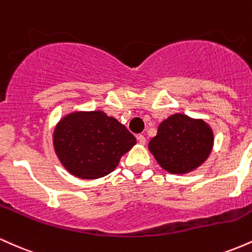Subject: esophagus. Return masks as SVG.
<instances>
[{
    "instance_id": "1",
    "label": "esophagus",
    "mask_w": 252,
    "mask_h": 252,
    "mask_svg": "<svg viewBox=\"0 0 252 252\" xmlns=\"http://www.w3.org/2000/svg\"><path fill=\"white\" fill-rule=\"evenodd\" d=\"M137 140H138V142H140L141 144H144L146 143V137H144L143 135H137Z\"/></svg>"
}]
</instances>
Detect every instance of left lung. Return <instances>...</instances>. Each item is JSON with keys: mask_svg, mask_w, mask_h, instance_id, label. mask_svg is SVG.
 I'll return each mask as SVG.
<instances>
[{"mask_svg": "<svg viewBox=\"0 0 252 252\" xmlns=\"http://www.w3.org/2000/svg\"><path fill=\"white\" fill-rule=\"evenodd\" d=\"M213 141V131L206 122L174 114L161 122L148 148L164 170L185 174L207 160Z\"/></svg>", "mask_w": 252, "mask_h": 252, "instance_id": "left-lung-1", "label": "left lung"}]
</instances>
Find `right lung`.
<instances>
[{"mask_svg":"<svg viewBox=\"0 0 252 252\" xmlns=\"http://www.w3.org/2000/svg\"><path fill=\"white\" fill-rule=\"evenodd\" d=\"M53 144L60 162L72 175L98 179L110 174L136 144L135 136L103 111H77L57 124Z\"/></svg>","mask_w":252,"mask_h":252,"instance_id":"obj_1","label":"right lung"}]
</instances>
